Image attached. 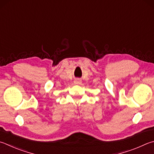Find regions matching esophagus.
<instances>
[{
    "label": "esophagus",
    "mask_w": 154,
    "mask_h": 154,
    "mask_svg": "<svg viewBox=\"0 0 154 154\" xmlns=\"http://www.w3.org/2000/svg\"><path fill=\"white\" fill-rule=\"evenodd\" d=\"M74 83L75 84H77V85L81 84V83H82V80L80 79H76L74 81Z\"/></svg>",
    "instance_id": "34e87169"
}]
</instances>
